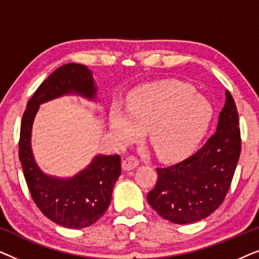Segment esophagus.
<instances>
[{"mask_svg": "<svg viewBox=\"0 0 259 259\" xmlns=\"http://www.w3.org/2000/svg\"><path fill=\"white\" fill-rule=\"evenodd\" d=\"M138 165H139V160L136 157H133V155H130V157H127L122 160V168L125 171H131V169L136 168Z\"/></svg>", "mask_w": 259, "mask_h": 259, "instance_id": "esophagus-1", "label": "esophagus"}]
</instances>
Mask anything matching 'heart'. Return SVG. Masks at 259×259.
Listing matches in <instances>:
<instances>
[{"label":"heart","instance_id":"b5f03b06","mask_svg":"<svg viewBox=\"0 0 259 259\" xmlns=\"http://www.w3.org/2000/svg\"><path fill=\"white\" fill-rule=\"evenodd\" d=\"M194 88L183 82H160L138 88L128 98V112L111 111V130L116 140L130 144L144 131L159 157L178 158L204 136L212 107Z\"/></svg>","mask_w":259,"mask_h":259}]
</instances>
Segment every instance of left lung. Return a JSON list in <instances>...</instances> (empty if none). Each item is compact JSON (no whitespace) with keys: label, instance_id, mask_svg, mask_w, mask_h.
Listing matches in <instances>:
<instances>
[{"label":"left lung","instance_id":"obj_1","mask_svg":"<svg viewBox=\"0 0 259 259\" xmlns=\"http://www.w3.org/2000/svg\"><path fill=\"white\" fill-rule=\"evenodd\" d=\"M225 95L217 131L203 147L178 164L157 168V184L147 201L166 221L176 224L201 221L225 199L242 147L235 100L229 91Z\"/></svg>","mask_w":259,"mask_h":259}]
</instances>
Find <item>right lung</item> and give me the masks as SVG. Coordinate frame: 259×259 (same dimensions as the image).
Masks as SVG:
<instances>
[{
	"label": "right lung",
	"mask_w": 259,
	"mask_h": 259,
	"mask_svg": "<svg viewBox=\"0 0 259 259\" xmlns=\"http://www.w3.org/2000/svg\"><path fill=\"white\" fill-rule=\"evenodd\" d=\"M73 93L88 99L97 93L91 70L80 63H67L54 70L29 99L21 122L19 157L31 198L42 213L65 228L82 229L100 219L111 204L113 187L121 175L120 155H97L73 178L61 179L38 168L30 146L38 106Z\"/></svg>",
	"instance_id": "obj_1"
}]
</instances>
